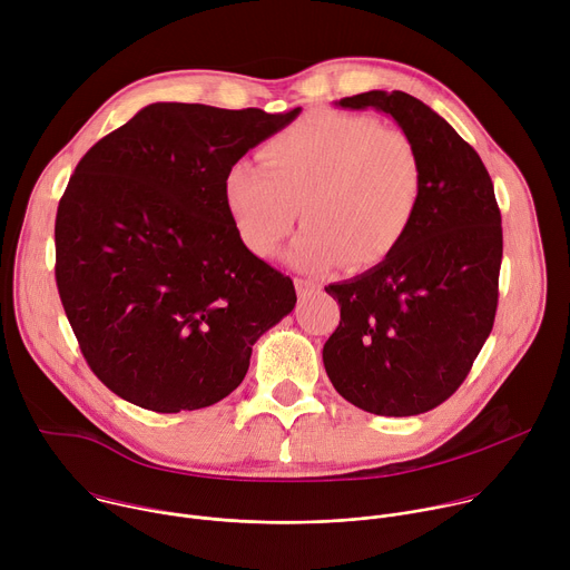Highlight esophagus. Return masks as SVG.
<instances>
[{"mask_svg": "<svg viewBox=\"0 0 570 570\" xmlns=\"http://www.w3.org/2000/svg\"><path fill=\"white\" fill-rule=\"evenodd\" d=\"M295 291H297V297L299 299H306L311 295H315L320 291V286L311 279H302V277H295Z\"/></svg>", "mask_w": 570, "mask_h": 570, "instance_id": "esophagus-1", "label": "esophagus"}]
</instances>
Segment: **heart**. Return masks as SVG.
Instances as JSON below:
<instances>
[{"mask_svg": "<svg viewBox=\"0 0 570 570\" xmlns=\"http://www.w3.org/2000/svg\"><path fill=\"white\" fill-rule=\"evenodd\" d=\"M259 160L236 161L223 185L232 225L257 257L277 255L302 205L295 264L370 268L394 253L420 209L415 141L372 115L308 112L266 139Z\"/></svg>", "mask_w": 570, "mask_h": 570, "instance_id": "obj_1", "label": "heart"}]
</instances>
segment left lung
Masks as SVG:
<instances>
[{"label":"left lung","mask_w":570,"mask_h":570,"mask_svg":"<svg viewBox=\"0 0 570 570\" xmlns=\"http://www.w3.org/2000/svg\"><path fill=\"white\" fill-rule=\"evenodd\" d=\"M338 106L390 115L422 155L424 189L390 257L324 286L341 304L324 370L361 411L422 415L462 385L494 327L503 259L494 183L473 146L411 95L372 90Z\"/></svg>","instance_id":"1"}]
</instances>
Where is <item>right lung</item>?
Returning a JSON list of instances; mask_svg holds the SVG:
<instances>
[{
    "instance_id": "1",
    "label": "right lung",
    "mask_w": 570,
    "mask_h": 570,
    "mask_svg": "<svg viewBox=\"0 0 570 570\" xmlns=\"http://www.w3.org/2000/svg\"><path fill=\"white\" fill-rule=\"evenodd\" d=\"M297 115L150 104L80 157L56 214V284L90 370L121 399L214 405L293 311V279L243 246L223 185Z\"/></svg>"
}]
</instances>
